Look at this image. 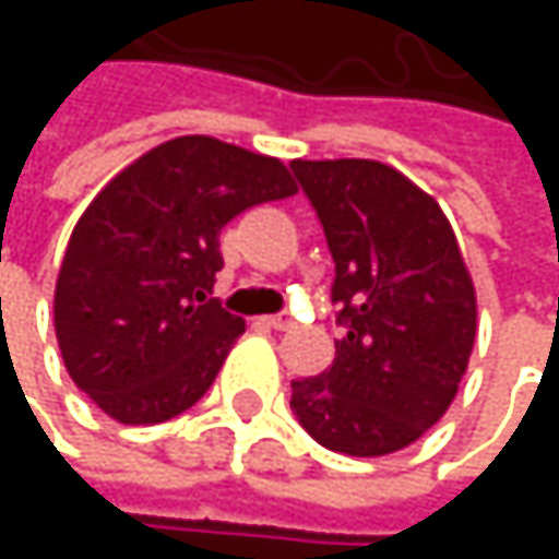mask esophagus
I'll return each mask as SVG.
<instances>
[{
	"label": "esophagus",
	"instance_id": "obj_1",
	"mask_svg": "<svg viewBox=\"0 0 559 559\" xmlns=\"http://www.w3.org/2000/svg\"><path fill=\"white\" fill-rule=\"evenodd\" d=\"M265 323H269V326H275V330H290V326H294V317H290L287 310H281V313L265 317Z\"/></svg>",
	"mask_w": 559,
	"mask_h": 559
}]
</instances>
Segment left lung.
I'll return each mask as SVG.
<instances>
[{
    "label": "left lung",
    "instance_id": "1",
    "mask_svg": "<svg viewBox=\"0 0 559 559\" xmlns=\"http://www.w3.org/2000/svg\"><path fill=\"white\" fill-rule=\"evenodd\" d=\"M336 278L346 336L313 379L290 382V411L326 450L385 456L453 404L476 340V290L433 197L382 162H290Z\"/></svg>",
    "mask_w": 559,
    "mask_h": 559
}]
</instances>
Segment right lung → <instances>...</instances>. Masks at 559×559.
Masks as SVG:
<instances>
[{
    "instance_id": "1",
    "label": "right lung",
    "mask_w": 559,
    "mask_h": 559,
    "mask_svg": "<svg viewBox=\"0 0 559 559\" xmlns=\"http://www.w3.org/2000/svg\"><path fill=\"white\" fill-rule=\"evenodd\" d=\"M297 193L278 158L183 135L142 155L86 206L55 290L63 366L119 424L193 407L246 333L213 294L219 233L242 210Z\"/></svg>"
}]
</instances>
